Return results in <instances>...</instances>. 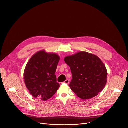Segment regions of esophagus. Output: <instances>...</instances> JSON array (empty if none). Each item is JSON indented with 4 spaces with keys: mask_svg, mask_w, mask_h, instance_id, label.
I'll use <instances>...</instances> for the list:
<instances>
[{
    "mask_svg": "<svg viewBox=\"0 0 128 128\" xmlns=\"http://www.w3.org/2000/svg\"><path fill=\"white\" fill-rule=\"evenodd\" d=\"M63 83H65V84H69V80H66L65 81H64V82H63Z\"/></svg>",
    "mask_w": 128,
    "mask_h": 128,
    "instance_id": "34e87169",
    "label": "esophagus"
}]
</instances>
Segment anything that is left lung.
Segmentation results:
<instances>
[{
    "label": "left lung",
    "mask_w": 128,
    "mask_h": 128,
    "mask_svg": "<svg viewBox=\"0 0 128 128\" xmlns=\"http://www.w3.org/2000/svg\"><path fill=\"white\" fill-rule=\"evenodd\" d=\"M72 79L69 86L78 97L86 100L97 96L107 82L105 66L96 56L82 52L64 59Z\"/></svg>",
    "instance_id": "1"
}]
</instances>
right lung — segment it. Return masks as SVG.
Wrapping results in <instances>:
<instances>
[{"mask_svg":"<svg viewBox=\"0 0 128 128\" xmlns=\"http://www.w3.org/2000/svg\"><path fill=\"white\" fill-rule=\"evenodd\" d=\"M60 58L55 54L40 51L31 57L24 71V82L31 95L46 101L60 87L54 74Z\"/></svg>","mask_w":128,"mask_h":128,"instance_id":"add662e5","label":"right lung"}]
</instances>
